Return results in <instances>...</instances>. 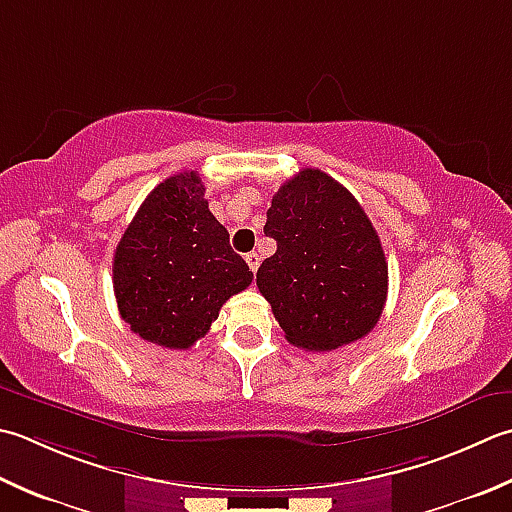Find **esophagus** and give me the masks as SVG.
Wrapping results in <instances>:
<instances>
[{
    "label": "esophagus",
    "instance_id": "obj_1",
    "mask_svg": "<svg viewBox=\"0 0 512 512\" xmlns=\"http://www.w3.org/2000/svg\"><path fill=\"white\" fill-rule=\"evenodd\" d=\"M259 262H262V259H259L257 253H248V255H246V264H248L250 270H253V273L259 268Z\"/></svg>",
    "mask_w": 512,
    "mask_h": 512
}]
</instances>
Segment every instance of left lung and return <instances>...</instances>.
Masks as SVG:
<instances>
[{"label": "left lung", "instance_id": "1", "mask_svg": "<svg viewBox=\"0 0 512 512\" xmlns=\"http://www.w3.org/2000/svg\"><path fill=\"white\" fill-rule=\"evenodd\" d=\"M264 233L277 242L257 270V288L304 350L357 342L382 317L388 264L364 208L333 177L299 170L277 190Z\"/></svg>", "mask_w": 512, "mask_h": 512}]
</instances>
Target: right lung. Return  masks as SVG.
Here are the masks:
<instances>
[{
	"instance_id": "add662e5",
	"label": "right lung",
	"mask_w": 512,
	"mask_h": 512,
	"mask_svg": "<svg viewBox=\"0 0 512 512\" xmlns=\"http://www.w3.org/2000/svg\"><path fill=\"white\" fill-rule=\"evenodd\" d=\"M197 170L150 190L115 250L117 308L135 335L186 350L202 339L219 308L253 282L204 199Z\"/></svg>"
}]
</instances>
